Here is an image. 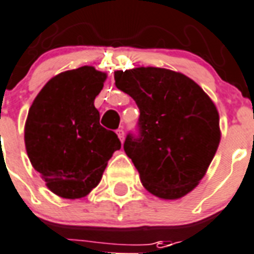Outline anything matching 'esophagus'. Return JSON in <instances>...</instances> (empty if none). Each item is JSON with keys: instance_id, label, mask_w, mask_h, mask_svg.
Masks as SVG:
<instances>
[{"instance_id": "obj_1", "label": "esophagus", "mask_w": 254, "mask_h": 254, "mask_svg": "<svg viewBox=\"0 0 254 254\" xmlns=\"http://www.w3.org/2000/svg\"><path fill=\"white\" fill-rule=\"evenodd\" d=\"M117 133H118V137H119L122 143H123V141H125V131H123V128L118 129Z\"/></svg>"}]
</instances>
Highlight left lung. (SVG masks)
Returning <instances> with one entry per match:
<instances>
[{"instance_id": "left-lung-1", "label": "left lung", "mask_w": 254, "mask_h": 254, "mask_svg": "<svg viewBox=\"0 0 254 254\" xmlns=\"http://www.w3.org/2000/svg\"><path fill=\"white\" fill-rule=\"evenodd\" d=\"M115 85L140 110L137 135L125 152L148 191L178 199L203 178L220 141L219 114L203 89L182 73L140 66L114 73Z\"/></svg>"}]
</instances>
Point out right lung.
<instances>
[{
  "instance_id": "obj_1",
  "label": "right lung",
  "mask_w": 254,
  "mask_h": 254,
  "mask_svg": "<svg viewBox=\"0 0 254 254\" xmlns=\"http://www.w3.org/2000/svg\"><path fill=\"white\" fill-rule=\"evenodd\" d=\"M105 80L106 73L88 65L63 72L44 85L28 110V159L47 188L62 198L88 195L121 149L117 133L99 125L94 107Z\"/></svg>"
}]
</instances>
